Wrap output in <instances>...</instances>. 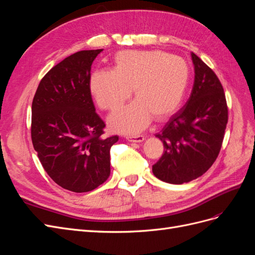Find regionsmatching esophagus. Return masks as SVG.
Returning a JSON list of instances; mask_svg holds the SVG:
<instances>
[{"label": "esophagus", "instance_id": "obj_1", "mask_svg": "<svg viewBox=\"0 0 255 255\" xmlns=\"http://www.w3.org/2000/svg\"><path fill=\"white\" fill-rule=\"evenodd\" d=\"M127 139L130 142H141L144 140L142 135H135V136H127Z\"/></svg>", "mask_w": 255, "mask_h": 255}]
</instances>
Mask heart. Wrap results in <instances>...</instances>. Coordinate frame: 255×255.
<instances>
[{
	"label": "heart",
	"instance_id": "1",
	"mask_svg": "<svg viewBox=\"0 0 255 255\" xmlns=\"http://www.w3.org/2000/svg\"><path fill=\"white\" fill-rule=\"evenodd\" d=\"M189 80L183 58L160 51H121L114 58L113 70L97 71L90 78V91L98 105L116 111L130 97L137 100L114 113L110 127L134 134L149 125L152 116L164 120L180 106Z\"/></svg>",
	"mask_w": 255,
	"mask_h": 255
}]
</instances>
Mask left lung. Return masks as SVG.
<instances>
[{
	"mask_svg": "<svg viewBox=\"0 0 255 255\" xmlns=\"http://www.w3.org/2000/svg\"><path fill=\"white\" fill-rule=\"evenodd\" d=\"M191 58L195 82L188 101L156 134L164 153L152 171L171 184L190 182L212 167L228 123L226 95L218 76L195 53Z\"/></svg>",
	"mask_w": 255,
	"mask_h": 255,
	"instance_id": "8db88e82",
	"label": "left lung"
}]
</instances>
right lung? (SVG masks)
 <instances>
[{
  "label": "right lung",
  "instance_id": "right-lung-1",
  "mask_svg": "<svg viewBox=\"0 0 255 255\" xmlns=\"http://www.w3.org/2000/svg\"><path fill=\"white\" fill-rule=\"evenodd\" d=\"M103 50L76 52L54 66L40 81L32 103L30 136L43 169L60 187L87 192L111 174L112 145L96 113L90 70Z\"/></svg>",
  "mask_w": 255,
  "mask_h": 255
}]
</instances>
